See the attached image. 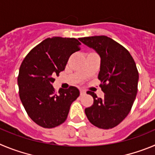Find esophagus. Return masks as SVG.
I'll return each mask as SVG.
<instances>
[{
  "label": "esophagus",
  "mask_w": 155,
  "mask_h": 155,
  "mask_svg": "<svg viewBox=\"0 0 155 155\" xmlns=\"http://www.w3.org/2000/svg\"><path fill=\"white\" fill-rule=\"evenodd\" d=\"M86 93V91L85 90H80V96H84Z\"/></svg>",
  "instance_id": "1"
}]
</instances>
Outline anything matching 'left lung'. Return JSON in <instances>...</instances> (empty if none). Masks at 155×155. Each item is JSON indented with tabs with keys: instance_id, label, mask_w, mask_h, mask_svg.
Returning <instances> with one entry per match:
<instances>
[{
	"instance_id": "8db88e82",
	"label": "left lung",
	"mask_w": 155,
	"mask_h": 155,
	"mask_svg": "<svg viewBox=\"0 0 155 155\" xmlns=\"http://www.w3.org/2000/svg\"><path fill=\"white\" fill-rule=\"evenodd\" d=\"M79 41L96 50L101 58L98 79L105 93L101 99L87 92L93 104L85 109L86 117L99 128L115 127L128 115L136 98L139 79L136 64L124 47L107 36L81 38Z\"/></svg>"
}]
</instances>
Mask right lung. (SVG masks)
Listing matches in <instances>:
<instances>
[{"mask_svg":"<svg viewBox=\"0 0 155 155\" xmlns=\"http://www.w3.org/2000/svg\"><path fill=\"white\" fill-rule=\"evenodd\" d=\"M74 38H48L31 50L19 69V97L29 117L44 128L62 124L70 106L79 96L75 86L60 89L52 86L55 76L63 71L72 54L80 50Z\"/></svg>","mask_w":155,"mask_h":155,"instance_id":"1","label":"right lung"}]
</instances>
